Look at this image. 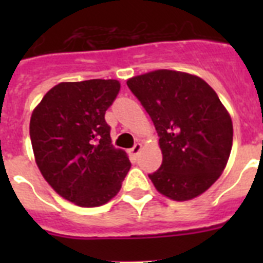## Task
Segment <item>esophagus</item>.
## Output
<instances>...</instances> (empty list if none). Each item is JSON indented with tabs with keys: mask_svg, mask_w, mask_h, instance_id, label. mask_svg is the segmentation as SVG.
I'll list each match as a JSON object with an SVG mask.
<instances>
[{
	"mask_svg": "<svg viewBox=\"0 0 263 263\" xmlns=\"http://www.w3.org/2000/svg\"><path fill=\"white\" fill-rule=\"evenodd\" d=\"M141 150H142V145H141V143H136V145H134L133 147H132L129 150V154L132 155V157L136 158L137 155H138L139 153H141Z\"/></svg>",
	"mask_w": 263,
	"mask_h": 263,
	"instance_id": "34e87169",
	"label": "esophagus"
}]
</instances>
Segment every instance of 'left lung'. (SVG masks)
<instances>
[{
	"instance_id": "8db88e82",
	"label": "left lung",
	"mask_w": 263,
	"mask_h": 263,
	"mask_svg": "<svg viewBox=\"0 0 263 263\" xmlns=\"http://www.w3.org/2000/svg\"><path fill=\"white\" fill-rule=\"evenodd\" d=\"M127 87L152 117L162 164L150 174L159 194L175 201L200 196L221 176L233 143L229 111L213 88L187 72L157 69Z\"/></svg>"
}]
</instances>
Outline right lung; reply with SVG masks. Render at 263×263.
Wrapping results in <instances>:
<instances>
[{"label":"right lung","mask_w":263,"mask_h":263,"mask_svg":"<svg viewBox=\"0 0 263 263\" xmlns=\"http://www.w3.org/2000/svg\"><path fill=\"white\" fill-rule=\"evenodd\" d=\"M118 80L64 81L32 110L30 138L36 166L58 195L84 208L111 200L130 168L127 154L111 145L105 111Z\"/></svg>","instance_id":"add662e5"}]
</instances>
